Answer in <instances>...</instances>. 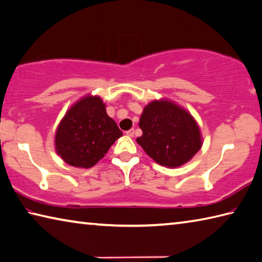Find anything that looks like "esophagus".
<instances>
[{
	"mask_svg": "<svg viewBox=\"0 0 262 262\" xmlns=\"http://www.w3.org/2000/svg\"><path fill=\"white\" fill-rule=\"evenodd\" d=\"M126 135H127V136H129V137H133V136H134V129H129V130H127V132H126Z\"/></svg>",
	"mask_w": 262,
	"mask_h": 262,
	"instance_id": "1",
	"label": "esophagus"
}]
</instances>
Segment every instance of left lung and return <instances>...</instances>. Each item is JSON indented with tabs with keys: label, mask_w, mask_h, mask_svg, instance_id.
<instances>
[{
	"label": "left lung",
	"mask_w": 262,
	"mask_h": 262,
	"mask_svg": "<svg viewBox=\"0 0 262 262\" xmlns=\"http://www.w3.org/2000/svg\"><path fill=\"white\" fill-rule=\"evenodd\" d=\"M137 137L146 155L168 168L188 163L201 150L203 139L197 121L190 112L169 99L152 101L143 108Z\"/></svg>",
	"instance_id": "obj_1"
}]
</instances>
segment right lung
Here are the masks:
<instances>
[{
    "mask_svg": "<svg viewBox=\"0 0 262 262\" xmlns=\"http://www.w3.org/2000/svg\"><path fill=\"white\" fill-rule=\"evenodd\" d=\"M120 136L122 132L107 116L102 98L87 95L75 102L60 120L55 134V149L66 164L90 168Z\"/></svg>",
    "mask_w": 262,
    "mask_h": 262,
    "instance_id": "obj_1",
    "label": "right lung"
}]
</instances>
